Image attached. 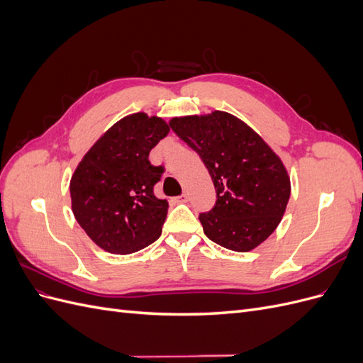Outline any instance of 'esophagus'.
Returning a JSON list of instances; mask_svg holds the SVG:
<instances>
[{
	"instance_id": "1",
	"label": "esophagus",
	"mask_w": 363,
	"mask_h": 363,
	"mask_svg": "<svg viewBox=\"0 0 363 363\" xmlns=\"http://www.w3.org/2000/svg\"><path fill=\"white\" fill-rule=\"evenodd\" d=\"M175 201H177V203H186V201H188V195L183 194V195L177 196V200H175Z\"/></svg>"
}]
</instances>
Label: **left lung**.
Here are the masks:
<instances>
[{"label":"left lung","instance_id":"obj_1","mask_svg":"<svg viewBox=\"0 0 363 363\" xmlns=\"http://www.w3.org/2000/svg\"><path fill=\"white\" fill-rule=\"evenodd\" d=\"M169 125L199 152L215 184L216 204L200 215L204 235L238 252L259 247L280 224L291 196V179L281 159L228 112L175 116Z\"/></svg>","mask_w":363,"mask_h":363}]
</instances>
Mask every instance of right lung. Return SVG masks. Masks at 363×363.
I'll use <instances>...</instances> for the list:
<instances>
[{"instance_id": "obj_1", "label": "right lung", "mask_w": 363, "mask_h": 363, "mask_svg": "<svg viewBox=\"0 0 363 363\" xmlns=\"http://www.w3.org/2000/svg\"><path fill=\"white\" fill-rule=\"evenodd\" d=\"M169 133L167 121L144 112L119 119L98 138L71 177V207L94 242L112 255H131L162 235L168 201L152 192L162 167L148 160Z\"/></svg>"}]
</instances>
